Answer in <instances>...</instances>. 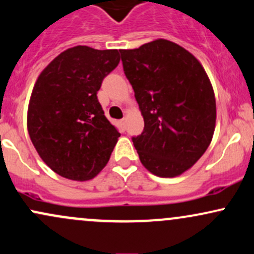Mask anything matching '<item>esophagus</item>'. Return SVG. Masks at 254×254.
Returning a JSON list of instances; mask_svg holds the SVG:
<instances>
[{"mask_svg":"<svg viewBox=\"0 0 254 254\" xmlns=\"http://www.w3.org/2000/svg\"><path fill=\"white\" fill-rule=\"evenodd\" d=\"M119 124H121L122 129L125 130V127H127V119H122V121L119 122Z\"/></svg>","mask_w":254,"mask_h":254,"instance_id":"obj_1","label":"esophagus"}]
</instances>
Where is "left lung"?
I'll use <instances>...</instances> for the list:
<instances>
[{"label": "left lung", "mask_w": 254, "mask_h": 254, "mask_svg": "<svg viewBox=\"0 0 254 254\" xmlns=\"http://www.w3.org/2000/svg\"><path fill=\"white\" fill-rule=\"evenodd\" d=\"M119 52L144 121L143 132L132 137L142 165L155 176H180L212 141L216 99L210 78L191 53L163 38Z\"/></svg>", "instance_id": "1"}]
</instances>
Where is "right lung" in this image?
Here are the masks:
<instances>
[{"instance_id":"1","label":"right lung","mask_w":254,"mask_h":254,"mask_svg":"<svg viewBox=\"0 0 254 254\" xmlns=\"http://www.w3.org/2000/svg\"><path fill=\"white\" fill-rule=\"evenodd\" d=\"M119 50L66 49L41 72L27 108V131L42 160L72 181L91 180L110 160L121 133L97 100Z\"/></svg>"}]
</instances>
